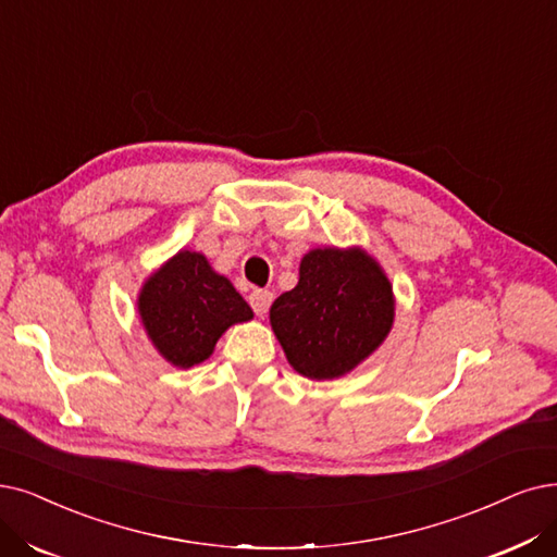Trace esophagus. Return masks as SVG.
Wrapping results in <instances>:
<instances>
[{"instance_id": "1", "label": "esophagus", "mask_w": 557, "mask_h": 557, "mask_svg": "<svg viewBox=\"0 0 557 557\" xmlns=\"http://www.w3.org/2000/svg\"><path fill=\"white\" fill-rule=\"evenodd\" d=\"M272 301H274V295H272L270 290H253V293L249 295V304H251L253 313H256L258 318H264V315H267V310H270Z\"/></svg>"}]
</instances>
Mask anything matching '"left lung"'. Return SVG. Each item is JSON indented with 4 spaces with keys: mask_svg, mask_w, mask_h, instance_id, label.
I'll return each mask as SVG.
<instances>
[{
    "mask_svg": "<svg viewBox=\"0 0 557 557\" xmlns=\"http://www.w3.org/2000/svg\"><path fill=\"white\" fill-rule=\"evenodd\" d=\"M395 318L393 285L363 249H313L299 283L270 308L290 366L308 380H336L380 347Z\"/></svg>",
    "mask_w": 557,
    "mask_h": 557,
    "instance_id": "left-lung-1",
    "label": "left lung"
}]
</instances>
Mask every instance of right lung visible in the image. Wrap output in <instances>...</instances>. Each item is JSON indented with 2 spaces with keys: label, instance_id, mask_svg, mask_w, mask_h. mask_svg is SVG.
Listing matches in <instances>:
<instances>
[{
  "label": "right lung",
  "instance_id": "1",
  "mask_svg": "<svg viewBox=\"0 0 557 557\" xmlns=\"http://www.w3.org/2000/svg\"><path fill=\"white\" fill-rule=\"evenodd\" d=\"M137 306L154 349L185 370L210 359L228 326L253 318L233 283L196 251H177L150 274Z\"/></svg>",
  "mask_w": 557,
  "mask_h": 557
}]
</instances>
